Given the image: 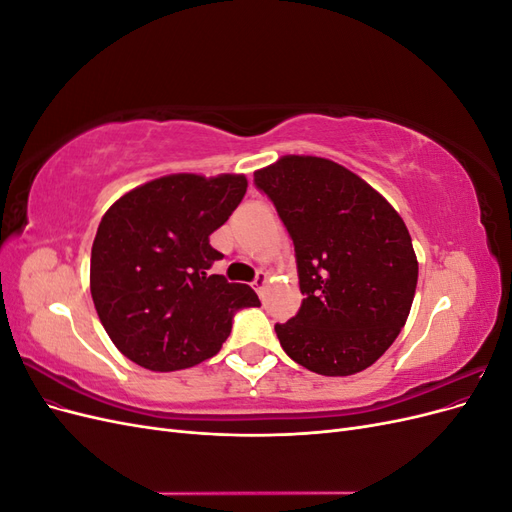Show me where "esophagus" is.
<instances>
[{"instance_id": "esophagus-1", "label": "esophagus", "mask_w": 512, "mask_h": 512, "mask_svg": "<svg viewBox=\"0 0 512 512\" xmlns=\"http://www.w3.org/2000/svg\"><path fill=\"white\" fill-rule=\"evenodd\" d=\"M267 284H269V273H265V271H260L258 275H256V280H254V288H256V292L260 294V297H265V288H267Z\"/></svg>"}]
</instances>
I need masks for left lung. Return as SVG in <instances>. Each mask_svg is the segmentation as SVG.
<instances>
[{
  "label": "left lung",
  "instance_id": "1",
  "mask_svg": "<svg viewBox=\"0 0 512 512\" xmlns=\"http://www.w3.org/2000/svg\"><path fill=\"white\" fill-rule=\"evenodd\" d=\"M297 252L299 314L275 333L284 352L320 376L374 365L404 329L418 280L406 222L346 166L282 156L254 173Z\"/></svg>",
  "mask_w": 512,
  "mask_h": 512
}]
</instances>
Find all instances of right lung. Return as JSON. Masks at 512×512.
I'll use <instances>...</instances> for the list:
<instances>
[{
	"instance_id": "add662e5",
	"label": "right lung",
	"mask_w": 512,
	"mask_h": 512,
	"mask_svg": "<svg viewBox=\"0 0 512 512\" xmlns=\"http://www.w3.org/2000/svg\"><path fill=\"white\" fill-rule=\"evenodd\" d=\"M247 177L177 173L147 181L106 209L91 245L89 288L117 350L151 371L188 369L218 354L232 314L260 305L247 284L211 267L209 235L237 209Z\"/></svg>"
}]
</instances>
